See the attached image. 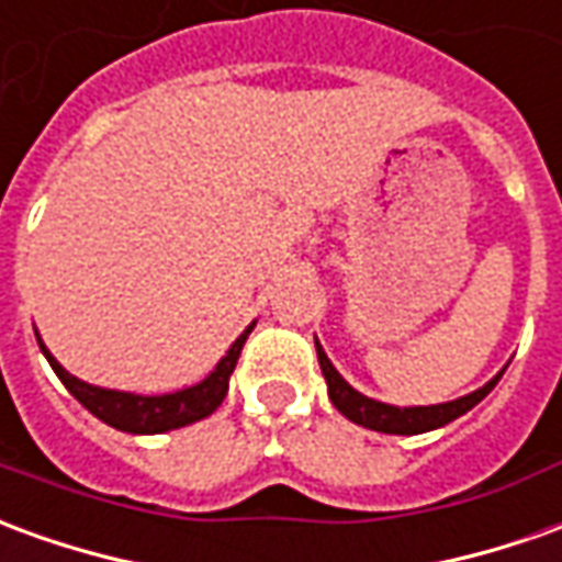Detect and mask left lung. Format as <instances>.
Here are the masks:
<instances>
[{
	"label": "left lung",
	"mask_w": 562,
	"mask_h": 562,
	"mask_svg": "<svg viewBox=\"0 0 562 562\" xmlns=\"http://www.w3.org/2000/svg\"><path fill=\"white\" fill-rule=\"evenodd\" d=\"M316 356H319L322 376H325V383H328V398H331V404H335L337 411L347 419H352V423L364 426V429L386 431V435H419V431L441 429L447 423H453L457 417H462L465 411H472L481 398H486L490 390L499 383L502 376L496 374L490 383H484L481 390L469 392V395H462L457 402L429 404V407H395V404L374 402V398H368L362 392L352 390L347 380L337 374L335 364L328 362V356H325V349L319 347V340H316Z\"/></svg>",
	"instance_id": "8db88e82"
}]
</instances>
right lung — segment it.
I'll use <instances>...</instances> for the list:
<instances>
[{"mask_svg": "<svg viewBox=\"0 0 562 562\" xmlns=\"http://www.w3.org/2000/svg\"><path fill=\"white\" fill-rule=\"evenodd\" d=\"M252 328L255 325H249V328L231 344L227 356L215 364V371L206 376V380H200L198 386H188V390L167 392V395H133V392L90 386L85 380H78V376L69 374V371L50 356L48 347L42 344V337H38V347H42L45 359H48L50 368H54V374L60 376L63 386L72 392L93 417L103 419L105 426H112V429L133 431V435H158V431L182 429L188 423H198V419L210 417L215 407L225 402L227 380H231L234 368H237L240 349Z\"/></svg>", "mask_w": 562, "mask_h": 562, "instance_id": "obj_1", "label": "right lung"}]
</instances>
